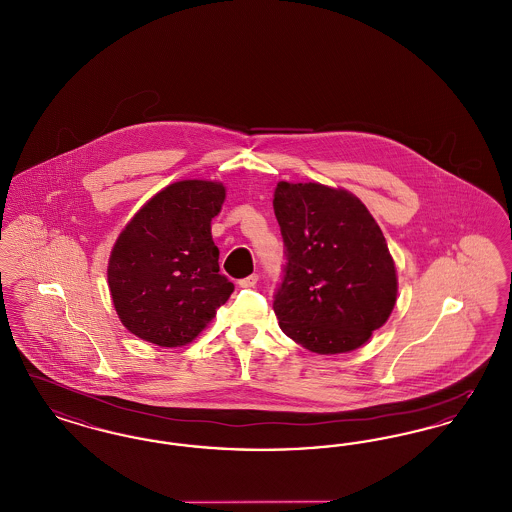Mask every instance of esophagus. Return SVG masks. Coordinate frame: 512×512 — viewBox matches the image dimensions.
<instances>
[{
	"label": "esophagus",
	"instance_id": "34e87169",
	"mask_svg": "<svg viewBox=\"0 0 512 512\" xmlns=\"http://www.w3.org/2000/svg\"><path fill=\"white\" fill-rule=\"evenodd\" d=\"M257 280H259L257 274H249V276H245L242 280H238V286L240 288H253L257 284Z\"/></svg>",
	"mask_w": 512,
	"mask_h": 512
}]
</instances>
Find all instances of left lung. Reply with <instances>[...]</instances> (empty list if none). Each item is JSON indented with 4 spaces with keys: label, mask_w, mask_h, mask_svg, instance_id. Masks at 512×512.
Segmentation results:
<instances>
[{
    "label": "left lung",
    "mask_w": 512,
    "mask_h": 512,
    "mask_svg": "<svg viewBox=\"0 0 512 512\" xmlns=\"http://www.w3.org/2000/svg\"><path fill=\"white\" fill-rule=\"evenodd\" d=\"M272 205L286 257L272 303L280 328L320 355L361 347L397 297L380 226L355 195L315 182H280Z\"/></svg>",
    "instance_id": "left-lung-1"
}]
</instances>
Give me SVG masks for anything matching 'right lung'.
I'll return each mask as SVG.
<instances>
[{"label": "right lung", "mask_w": 512, "mask_h": 512, "mask_svg": "<svg viewBox=\"0 0 512 512\" xmlns=\"http://www.w3.org/2000/svg\"><path fill=\"white\" fill-rule=\"evenodd\" d=\"M222 203V184L176 182L122 230L107 278L117 315L134 336L161 347L190 343L234 292L211 236Z\"/></svg>", "instance_id": "1"}]
</instances>
